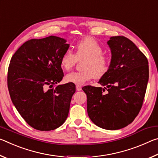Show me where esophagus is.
<instances>
[{"label":"esophagus","instance_id":"esophagus-1","mask_svg":"<svg viewBox=\"0 0 158 158\" xmlns=\"http://www.w3.org/2000/svg\"><path fill=\"white\" fill-rule=\"evenodd\" d=\"M76 89H77V90L79 91V90H81V85H76Z\"/></svg>","mask_w":158,"mask_h":158}]
</instances>
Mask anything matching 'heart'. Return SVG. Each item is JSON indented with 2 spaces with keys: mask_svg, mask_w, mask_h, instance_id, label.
Returning <instances> with one entry per match:
<instances>
[{
  "mask_svg": "<svg viewBox=\"0 0 158 158\" xmlns=\"http://www.w3.org/2000/svg\"><path fill=\"white\" fill-rule=\"evenodd\" d=\"M101 45L92 37H85L75 45V53L69 50L63 53L60 58V66L69 71L75 65L77 60L84 59L81 72H73L65 77L68 83L82 85L93 77L100 79L107 73L110 67V60L104 54Z\"/></svg>",
  "mask_w": 158,
  "mask_h": 158,
  "instance_id": "heart-1",
  "label": "heart"
}]
</instances>
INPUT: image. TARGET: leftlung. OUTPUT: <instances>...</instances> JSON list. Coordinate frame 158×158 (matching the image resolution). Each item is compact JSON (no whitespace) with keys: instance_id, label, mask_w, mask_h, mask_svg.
<instances>
[{"instance_id":"left-lung-1","label":"left lung","mask_w":158,"mask_h":158,"mask_svg":"<svg viewBox=\"0 0 158 158\" xmlns=\"http://www.w3.org/2000/svg\"><path fill=\"white\" fill-rule=\"evenodd\" d=\"M107 44L111 52L110 67L98 81L105 87L85 85L82 90L87 95L90 120L101 128L114 130L126 127L139 113L149 69L145 55L127 37H111Z\"/></svg>"}]
</instances>
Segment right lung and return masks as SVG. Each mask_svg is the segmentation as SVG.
Wrapping results in <instances>:
<instances>
[{"label": "right lung", "instance_id": "right-lung-1", "mask_svg": "<svg viewBox=\"0 0 158 158\" xmlns=\"http://www.w3.org/2000/svg\"><path fill=\"white\" fill-rule=\"evenodd\" d=\"M66 42L53 35L30 40L10 60L7 86L12 102L26 122L37 130L56 129L68 116L75 84L53 86L64 76L60 61L69 47Z\"/></svg>", "mask_w": 158, "mask_h": 158}]
</instances>
